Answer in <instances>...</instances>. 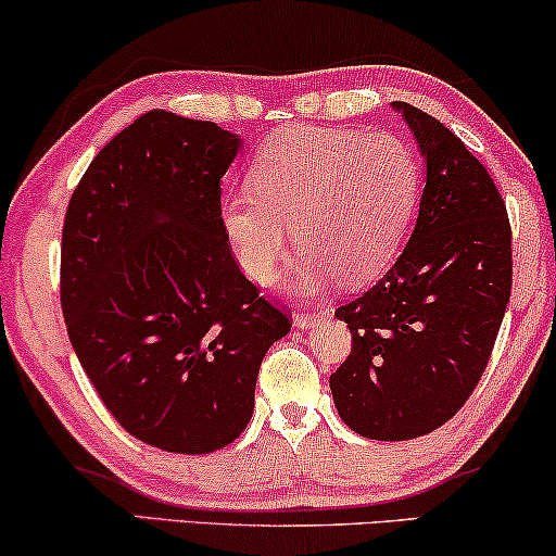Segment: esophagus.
Listing matches in <instances>:
<instances>
[{"mask_svg": "<svg viewBox=\"0 0 556 556\" xmlns=\"http://www.w3.org/2000/svg\"><path fill=\"white\" fill-rule=\"evenodd\" d=\"M329 316V311L316 306V308H308V311H299V314L293 316V324L299 326V329H311L316 321H321V318Z\"/></svg>", "mask_w": 556, "mask_h": 556, "instance_id": "obj_1", "label": "esophagus"}]
</instances>
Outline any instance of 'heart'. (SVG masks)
I'll use <instances>...</instances> for the list:
<instances>
[{
  "mask_svg": "<svg viewBox=\"0 0 556 556\" xmlns=\"http://www.w3.org/2000/svg\"><path fill=\"white\" fill-rule=\"evenodd\" d=\"M253 187L230 189L219 223L240 268L268 283L295 227L301 261L288 276L299 293L333 273L356 286L375 278L405 240L420 197V159L394 134L286 128L257 151Z\"/></svg>",
  "mask_w": 556,
  "mask_h": 556,
  "instance_id": "heart-1",
  "label": "heart"
}]
</instances>
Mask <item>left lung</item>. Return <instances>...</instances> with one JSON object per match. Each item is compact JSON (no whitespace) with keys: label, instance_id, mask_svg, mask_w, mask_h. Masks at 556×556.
<instances>
[{"label":"left lung","instance_id":"left-lung-1","mask_svg":"<svg viewBox=\"0 0 556 556\" xmlns=\"http://www.w3.org/2000/svg\"><path fill=\"white\" fill-rule=\"evenodd\" d=\"M425 159L413 238L387 276L337 308L352 354L333 405L369 440H413L466 405L511 295V225L485 166L438 118L394 101Z\"/></svg>","mask_w":556,"mask_h":556}]
</instances>
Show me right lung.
Returning a JSON list of instances; mask_svg holds the SVG:
<instances>
[{
    "mask_svg": "<svg viewBox=\"0 0 556 556\" xmlns=\"http://www.w3.org/2000/svg\"><path fill=\"white\" fill-rule=\"evenodd\" d=\"M240 147L212 121L149 111L98 151L65 212L71 344L121 428L169 453L230 445L253 417L265 352L291 331L219 223Z\"/></svg>",
    "mask_w": 556,
    "mask_h": 556,
    "instance_id": "1",
    "label": "right lung"
}]
</instances>
